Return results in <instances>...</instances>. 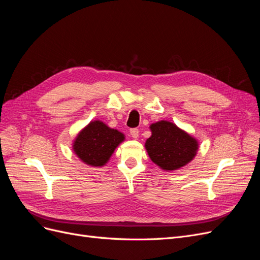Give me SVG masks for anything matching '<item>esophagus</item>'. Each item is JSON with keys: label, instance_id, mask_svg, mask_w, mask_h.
Wrapping results in <instances>:
<instances>
[{"label": "esophagus", "instance_id": "esophagus-1", "mask_svg": "<svg viewBox=\"0 0 260 260\" xmlns=\"http://www.w3.org/2000/svg\"><path fill=\"white\" fill-rule=\"evenodd\" d=\"M130 135H131V137L133 138V139H138L139 138V130L138 129H131L130 130Z\"/></svg>", "mask_w": 260, "mask_h": 260}]
</instances>
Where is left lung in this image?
<instances>
[{
	"label": "left lung",
	"instance_id": "8db88e82",
	"mask_svg": "<svg viewBox=\"0 0 260 260\" xmlns=\"http://www.w3.org/2000/svg\"><path fill=\"white\" fill-rule=\"evenodd\" d=\"M152 136L145 141L151 160L165 171H174L191 162L199 151V141L174 122L160 120L149 125Z\"/></svg>",
	"mask_w": 260,
	"mask_h": 260
}]
</instances>
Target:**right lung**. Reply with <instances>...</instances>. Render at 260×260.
<instances>
[{
	"label": "right lung",
	"mask_w": 260,
	"mask_h": 260,
	"mask_svg": "<svg viewBox=\"0 0 260 260\" xmlns=\"http://www.w3.org/2000/svg\"><path fill=\"white\" fill-rule=\"evenodd\" d=\"M122 132L101 121L92 120L82 128L73 142V151L82 162L91 167L106 165L115 149L124 141Z\"/></svg>",
	"instance_id": "add662e5"
}]
</instances>
